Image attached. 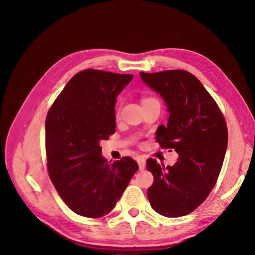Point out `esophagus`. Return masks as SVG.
<instances>
[{
	"label": "esophagus",
	"mask_w": 255,
	"mask_h": 255,
	"mask_svg": "<svg viewBox=\"0 0 255 255\" xmlns=\"http://www.w3.org/2000/svg\"><path fill=\"white\" fill-rule=\"evenodd\" d=\"M137 163H138V166H139V170H144L145 169V165H146V162L143 157H138L137 158Z\"/></svg>",
	"instance_id": "esophagus-1"
}]
</instances>
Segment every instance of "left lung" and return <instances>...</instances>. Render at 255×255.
Listing matches in <instances>:
<instances>
[{
  "label": "left lung",
  "instance_id": "1",
  "mask_svg": "<svg viewBox=\"0 0 255 255\" xmlns=\"http://www.w3.org/2000/svg\"><path fill=\"white\" fill-rule=\"evenodd\" d=\"M140 77L161 94L170 112L166 126L157 128L156 141L162 148L174 149L179 155L173 166L147 159L146 167L154 176L147 190L149 204L159 215L181 217L206 200L218 179L228 141L225 118L191 73L140 72Z\"/></svg>",
  "mask_w": 255,
  "mask_h": 255
}]
</instances>
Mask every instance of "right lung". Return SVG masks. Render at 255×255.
Masks as SVG:
<instances>
[{"label":"right lung","mask_w":255,"mask_h":255,"mask_svg":"<svg viewBox=\"0 0 255 255\" xmlns=\"http://www.w3.org/2000/svg\"><path fill=\"white\" fill-rule=\"evenodd\" d=\"M131 74L99 70L77 73L46 118L47 166L51 182L75 214L102 217L115 208L138 164L125 156L109 163L100 141L116 130L115 105Z\"/></svg>","instance_id":"obj_1"}]
</instances>
